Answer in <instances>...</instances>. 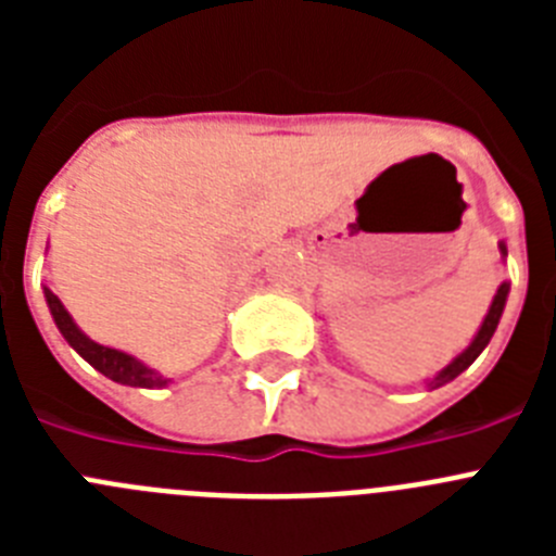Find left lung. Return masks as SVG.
Masks as SVG:
<instances>
[{
  "label": "left lung",
  "instance_id": "obj_1",
  "mask_svg": "<svg viewBox=\"0 0 556 556\" xmlns=\"http://www.w3.org/2000/svg\"><path fill=\"white\" fill-rule=\"evenodd\" d=\"M498 248H501V255H507V244L501 242ZM507 294H509V283H501L498 292H495V298H493V306H490L488 317H484V323H481V328H479V333H476V337H473V342H470V345L465 348V351H462L459 356H456L448 367H443V370L437 372V378H434V381H431V387L448 384V381H454V378L459 376L462 370H468V367L473 365L476 356H479V353L484 351V348H488V342H490V339H493L495 328H498L501 312H504V303H507Z\"/></svg>",
  "mask_w": 556,
  "mask_h": 556
}]
</instances>
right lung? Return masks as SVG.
I'll return each instance as SVG.
<instances>
[{"label": "right lung", "instance_id": "right-lung-1", "mask_svg": "<svg viewBox=\"0 0 556 556\" xmlns=\"http://www.w3.org/2000/svg\"><path fill=\"white\" fill-rule=\"evenodd\" d=\"M43 298H47L49 312H52V317H55V326L61 328L63 339H66L68 345L75 348V351L86 358L88 365L97 367L102 376H108L111 381H119V384H127V387H164L166 384V378H161L159 372L141 365L139 358L127 356V353L122 351H113V348L97 345L94 339H88L86 333L75 326L72 314L63 308V303L58 301L55 292L43 289Z\"/></svg>", "mask_w": 556, "mask_h": 556}]
</instances>
